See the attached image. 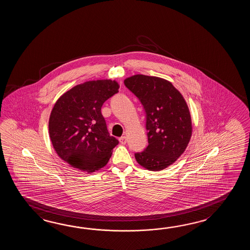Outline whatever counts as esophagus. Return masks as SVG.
<instances>
[{
    "instance_id": "esophagus-1",
    "label": "esophagus",
    "mask_w": 250,
    "mask_h": 250,
    "mask_svg": "<svg viewBox=\"0 0 250 250\" xmlns=\"http://www.w3.org/2000/svg\"><path fill=\"white\" fill-rule=\"evenodd\" d=\"M119 141H120V143L125 145V144L127 143V138L125 136H123V137L119 138Z\"/></svg>"
}]
</instances>
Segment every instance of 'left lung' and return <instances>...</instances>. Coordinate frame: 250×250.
Returning a JSON list of instances; mask_svg holds the SVG:
<instances>
[{
  "mask_svg": "<svg viewBox=\"0 0 250 250\" xmlns=\"http://www.w3.org/2000/svg\"><path fill=\"white\" fill-rule=\"evenodd\" d=\"M124 84L143 104L148 146L135 158L149 170H162L184 153L192 135L191 116L184 97L168 80L134 75Z\"/></svg>",
  "mask_w": 250,
  "mask_h": 250,
  "instance_id": "left-lung-1",
  "label": "left lung"
}]
</instances>
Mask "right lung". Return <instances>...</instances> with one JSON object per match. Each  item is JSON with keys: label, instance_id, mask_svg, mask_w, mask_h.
Masks as SVG:
<instances>
[{"label": "right lung", "instance_id": "add662e5", "mask_svg": "<svg viewBox=\"0 0 250 250\" xmlns=\"http://www.w3.org/2000/svg\"><path fill=\"white\" fill-rule=\"evenodd\" d=\"M119 87L115 80L86 81L55 103L49 118V135L57 154L72 167L91 173L110 160L119 141L108 132L101 108Z\"/></svg>", "mask_w": 250, "mask_h": 250}]
</instances>
